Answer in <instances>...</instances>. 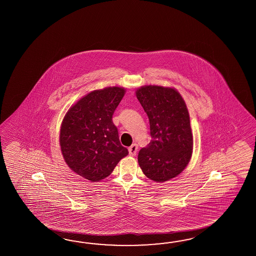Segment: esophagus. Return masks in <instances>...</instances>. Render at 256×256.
Instances as JSON below:
<instances>
[{
  "label": "esophagus",
  "instance_id": "1",
  "mask_svg": "<svg viewBox=\"0 0 256 256\" xmlns=\"http://www.w3.org/2000/svg\"><path fill=\"white\" fill-rule=\"evenodd\" d=\"M137 149H138V146L136 144H132L129 148H128V151H129V154L130 156H136V152H137Z\"/></svg>",
  "mask_w": 256,
  "mask_h": 256
}]
</instances>
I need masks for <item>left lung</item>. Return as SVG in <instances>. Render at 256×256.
<instances>
[{
  "mask_svg": "<svg viewBox=\"0 0 256 256\" xmlns=\"http://www.w3.org/2000/svg\"><path fill=\"white\" fill-rule=\"evenodd\" d=\"M150 122L151 141L138 154L144 174L156 182L172 180L183 172L193 152L190 112L174 88L144 85L136 92Z\"/></svg>",
  "mask_w": 256,
  "mask_h": 256,
  "instance_id": "obj_1",
  "label": "left lung"
}]
</instances>
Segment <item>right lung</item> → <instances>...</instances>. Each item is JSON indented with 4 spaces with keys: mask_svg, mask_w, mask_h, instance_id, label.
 <instances>
[{
    "mask_svg": "<svg viewBox=\"0 0 256 256\" xmlns=\"http://www.w3.org/2000/svg\"><path fill=\"white\" fill-rule=\"evenodd\" d=\"M124 94L126 88L118 86L90 92L71 106L62 120L60 144L66 164L90 182L109 176L129 154L112 120Z\"/></svg>",
    "mask_w": 256,
    "mask_h": 256,
    "instance_id": "1",
    "label": "right lung"
}]
</instances>
